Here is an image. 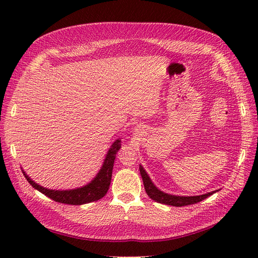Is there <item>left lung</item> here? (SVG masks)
<instances>
[{"label":"left lung","mask_w":258,"mask_h":258,"mask_svg":"<svg viewBox=\"0 0 258 258\" xmlns=\"http://www.w3.org/2000/svg\"><path fill=\"white\" fill-rule=\"evenodd\" d=\"M140 173H141L142 179H143V184H144V188L146 194L150 196L151 199L159 202V204L163 205H168V206H173V207H184V206H189V205H195L198 204V202L202 201L204 199L208 198L211 195H213L217 190L211 191L205 195H200V196H188V197H184V196H174V195H169L159 190L157 187H156L153 182L151 181L150 176L147 175L146 171L143 169L142 166H140Z\"/></svg>","instance_id":"obj_1"}]
</instances>
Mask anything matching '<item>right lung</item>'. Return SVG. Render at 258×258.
Masks as SVG:
<instances>
[{
  "mask_svg": "<svg viewBox=\"0 0 258 258\" xmlns=\"http://www.w3.org/2000/svg\"><path fill=\"white\" fill-rule=\"evenodd\" d=\"M121 141L120 140H116V141L112 144V146L108 150L105 159L102 167H101L99 173L97 176L92 179V181L85 185L81 188L76 189H70V190H53L45 188V187L36 184L34 181H32L27 174L25 171L22 170L23 175L27 178V181L34 187L35 189L44 194L45 196L49 197L50 199L60 202V204L66 205H73V206H81L85 204H89L92 201H97L105 196V194L108 190V187L111 184L112 178V172H113V166L114 160L116 157L117 152L119 151L121 147Z\"/></svg>",
  "mask_w": 258,
  "mask_h": 258,
  "instance_id": "1",
  "label": "right lung"
}]
</instances>
